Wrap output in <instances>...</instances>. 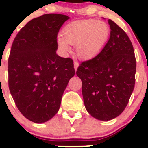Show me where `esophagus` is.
<instances>
[{"label": "esophagus", "mask_w": 148, "mask_h": 148, "mask_svg": "<svg viewBox=\"0 0 148 148\" xmlns=\"http://www.w3.org/2000/svg\"><path fill=\"white\" fill-rule=\"evenodd\" d=\"M74 69H75V71H77V68H78L79 64V63L77 62H74Z\"/></svg>", "instance_id": "esophagus-1"}]
</instances>
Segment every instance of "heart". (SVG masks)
<instances>
[{
    "label": "heart",
    "mask_w": 148,
    "mask_h": 148,
    "mask_svg": "<svg viewBox=\"0 0 148 148\" xmlns=\"http://www.w3.org/2000/svg\"><path fill=\"white\" fill-rule=\"evenodd\" d=\"M110 29L104 21L95 19L74 21L62 30V36L56 38L58 46L64 53L71 50L70 44L75 45L77 56L89 60L97 56L108 42Z\"/></svg>",
    "instance_id": "b5f03b06"
}]
</instances>
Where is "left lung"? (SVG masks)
I'll list each match as a JSON object with an SVG mask.
<instances>
[{
  "mask_svg": "<svg viewBox=\"0 0 148 148\" xmlns=\"http://www.w3.org/2000/svg\"><path fill=\"white\" fill-rule=\"evenodd\" d=\"M110 36L104 49L84 62L77 75L82 82L86 110L97 120L108 121L119 116L127 105L135 82L136 59L126 33L109 19Z\"/></svg>",
  "mask_w": 148,
  "mask_h": 148,
  "instance_id": "8db88e82",
  "label": "left lung"
}]
</instances>
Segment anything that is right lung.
Here are the masks:
<instances>
[{"instance_id": "1", "label": "right lung", "mask_w": 148, "mask_h": 148, "mask_svg": "<svg viewBox=\"0 0 148 148\" xmlns=\"http://www.w3.org/2000/svg\"><path fill=\"white\" fill-rule=\"evenodd\" d=\"M67 16L45 14L28 22L16 35L8 59V86L16 107L28 120L44 123L59 110L75 74L72 59L56 54L57 34Z\"/></svg>"}]
</instances>
